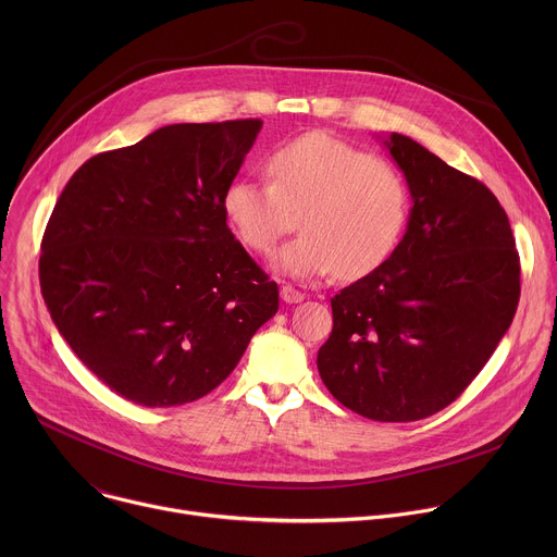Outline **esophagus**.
Returning <instances> with one entry per match:
<instances>
[{
    "mask_svg": "<svg viewBox=\"0 0 557 557\" xmlns=\"http://www.w3.org/2000/svg\"><path fill=\"white\" fill-rule=\"evenodd\" d=\"M280 295H282V299H284L286 304H299V301H304V297H306L301 290H297V288H295V286H290V284L282 286Z\"/></svg>",
    "mask_w": 557,
    "mask_h": 557,
    "instance_id": "esophagus-1",
    "label": "esophagus"
}]
</instances>
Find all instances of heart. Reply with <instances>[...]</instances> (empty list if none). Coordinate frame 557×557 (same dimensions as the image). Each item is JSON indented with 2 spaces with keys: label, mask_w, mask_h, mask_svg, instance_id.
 <instances>
[{
  "label": "heart",
  "mask_w": 557,
  "mask_h": 557,
  "mask_svg": "<svg viewBox=\"0 0 557 557\" xmlns=\"http://www.w3.org/2000/svg\"><path fill=\"white\" fill-rule=\"evenodd\" d=\"M271 181L240 176L226 185L222 211L249 251L267 256L299 213L301 233L275 258L290 277H361L399 247L410 220L406 178L333 134L310 132L269 158Z\"/></svg>",
  "instance_id": "heart-1"
}]
</instances>
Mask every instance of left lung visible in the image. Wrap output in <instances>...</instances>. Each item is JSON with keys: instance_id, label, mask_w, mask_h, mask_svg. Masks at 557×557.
Wrapping results in <instances>:
<instances>
[{"instance_id": "obj_1", "label": "left lung", "mask_w": 557, "mask_h": 557, "mask_svg": "<svg viewBox=\"0 0 557 557\" xmlns=\"http://www.w3.org/2000/svg\"><path fill=\"white\" fill-rule=\"evenodd\" d=\"M383 143L410 187L408 228L379 269L331 299L317 368L348 410L406 423L447 408L485 368L513 322L520 258L481 181L410 136Z\"/></svg>"}]
</instances>
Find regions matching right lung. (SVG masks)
<instances>
[{"instance_id": "right-lung-1", "label": "right lung", "mask_w": 557, "mask_h": 557, "mask_svg": "<svg viewBox=\"0 0 557 557\" xmlns=\"http://www.w3.org/2000/svg\"><path fill=\"white\" fill-rule=\"evenodd\" d=\"M260 129V119L165 125L92 156L52 209L44 301L74 355L132 404L209 394L277 312V284L222 211Z\"/></svg>"}]
</instances>
